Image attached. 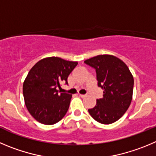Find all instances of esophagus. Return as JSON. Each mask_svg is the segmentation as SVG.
<instances>
[{
    "label": "esophagus",
    "mask_w": 156,
    "mask_h": 156,
    "mask_svg": "<svg viewBox=\"0 0 156 156\" xmlns=\"http://www.w3.org/2000/svg\"><path fill=\"white\" fill-rule=\"evenodd\" d=\"M79 96L81 97V98H85V97H86L85 94H79Z\"/></svg>",
    "instance_id": "obj_1"
}]
</instances>
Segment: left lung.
Returning <instances> with one entry per match:
<instances>
[{"mask_svg": "<svg viewBox=\"0 0 156 156\" xmlns=\"http://www.w3.org/2000/svg\"><path fill=\"white\" fill-rule=\"evenodd\" d=\"M85 63L95 69L98 85L103 89L102 98L97 99L88 112L99 123L112 124L122 118L130 105L133 76L127 65L114 55H97Z\"/></svg>", "mask_w": 156, "mask_h": 156, "instance_id": "left-lung-1", "label": "left lung"}]
</instances>
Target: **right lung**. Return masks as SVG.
Instances as JSON below:
<instances>
[{
    "instance_id": "right-lung-1",
    "label": "right lung",
    "mask_w": 156,
    "mask_h": 156,
    "mask_svg": "<svg viewBox=\"0 0 156 156\" xmlns=\"http://www.w3.org/2000/svg\"><path fill=\"white\" fill-rule=\"evenodd\" d=\"M78 62L48 57L39 61L29 71L23 84V94L27 110L44 125H54L65 115L72 97L59 93L62 82L67 84L68 75Z\"/></svg>"
}]
</instances>
